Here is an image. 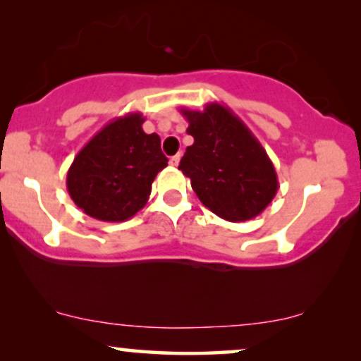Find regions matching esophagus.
Instances as JSON below:
<instances>
[{"label": "esophagus", "mask_w": 361, "mask_h": 361, "mask_svg": "<svg viewBox=\"0 0 361 361\" xmlns=\"http://www.w3.org/2000/svg\"><path fill=\"white\" fill-rule=\"evenodd\" d=\"M179 161H180V154H176V156H172L171 159H169V164L171 166H179Z\"/></svg>", "instance_id": "1"}]
</instances>
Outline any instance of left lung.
<instances>
[{"label":"left lung","instance_id":"8db88e82","mask_svg":"<svg viewBox=\"0 0 361 361\" xmlns=\"http://www.w3.org/2000/svg\"><path fill=\"white\" fill-rule=\"evenodd\" d=\"M194 137L179 169L190 179L199 200L226 221L258 216L279 189L268 152L250 128L221 103H207L202 111L180 108Z\"/></svg>","mask_w":361,"mask_h":361}]
</instances>
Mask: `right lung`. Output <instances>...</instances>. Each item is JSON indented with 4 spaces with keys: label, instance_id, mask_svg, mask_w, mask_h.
Here are the masks:
<instances>
[{
    "label": "right lung",
    "instance_id": "right-lung-1",
    "mask_svg": "<svg viewBox=\"0 0 361 361\" xmlns=\"http://www.w3.org/2000/svg\"><path fill=\"white\" fill-rule=\"evenodd\" d=\"M140 111L118 116L78 151L67 172V190L92 219L125 221L146 205L157 172L167 166L161 137L142 131Z\"/></svg>",
    "mask_w": 361,
    "mask_h": 361
}]
</instances>
